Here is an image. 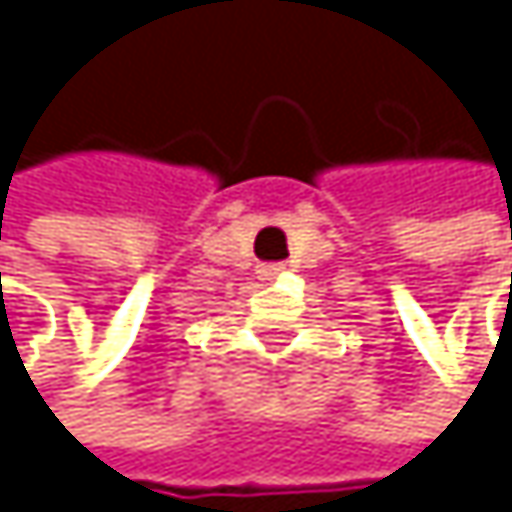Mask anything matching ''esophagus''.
Returning a JSON list of instances; mask_svg holds the SVG:
<instances>
[{"label":"esophagus","instance_id":"esophagus-1","mask_svg":"<svg viewBox=\"0 0 512 512\" xmlns=\"http://www.w3.org/2000/svg\"><path fill=\"white\" fill-rule=\"evenodd\" d=\"M282 270H285L282 264H261V267H258V273H261V279H264V282L276 279V276H279Z\"/></svg>","mask_w":512,"mask_h":512}]
</instances>
